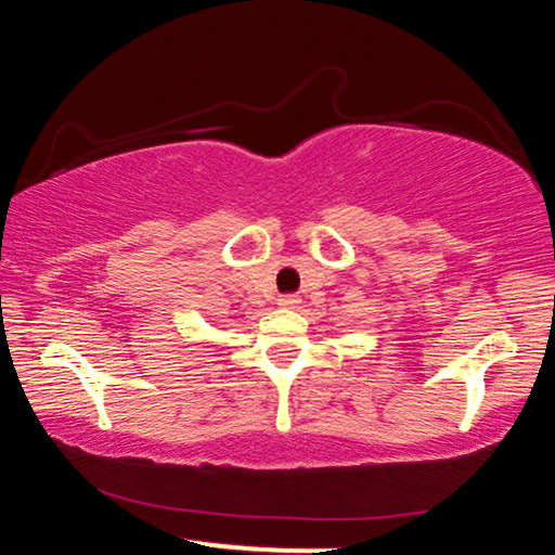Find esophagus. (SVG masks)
I'll return each instance as SVG.
<instances>
[{
	"label": "esophagus",
	"mask_w": 555,
	"mask_h": 555,
	"mask_svg": "<svg viewBox=\"0 0 555 555\" xmlns=\"http://www.w3.org/2000/svg\"><path fill=\"white\" fill-rule=\"evenodd\" d=\"M279 306L281 308H296L298 298L296 296H284V298H279Z\"/></svg>",
	"instance_id": "1"
}]
</instances>
